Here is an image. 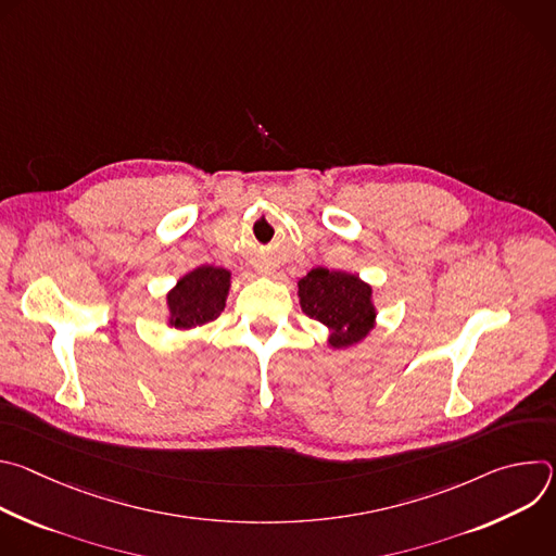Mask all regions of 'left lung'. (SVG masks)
Here are the masks:
<instances>
[{
    "mask_svg": "<svg viewBox=\"0 0 556 556\" xmlns=\"http://www.w3.org/2000/svg\"><path fill=\"white\" fill-rule=\"evenodd\" d=\"M299 299L305 316L332 330V348L354 345L374 328L371 288L356 275L312 268L299 281Z\"/></svg>",
    "mask_w": 556,
    "mask_h": 556,
    "instance_id": "obj_1",
    "label": "left lung"
}]
</instances>
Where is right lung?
Masks as SVG:
<instances>
[{"label":"right lung","mask_w":556,"mask_h":556,"mask_svg":"<svg viewBox=\"0 0 556 556\" xmlns=\"http://www.w3.org/2000/svg\"><path fill=\"white\" fill-rule=\"evenodd\" d=\"M230 286V273L217 266H200L185 275L167 294L172 319L180 330H191L215 321L224 309Z\"/></svg>","instance_id":"right-lung-1"}]
</instances>
